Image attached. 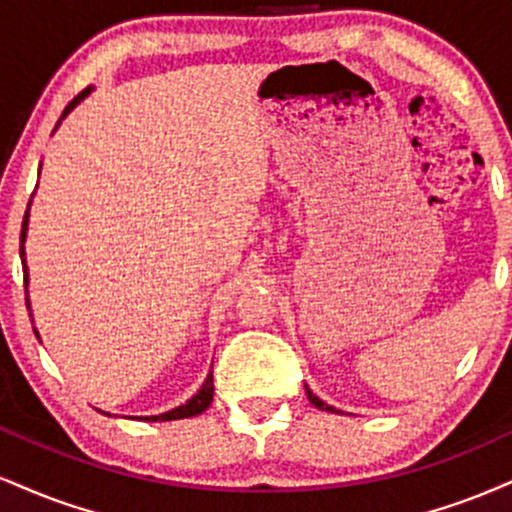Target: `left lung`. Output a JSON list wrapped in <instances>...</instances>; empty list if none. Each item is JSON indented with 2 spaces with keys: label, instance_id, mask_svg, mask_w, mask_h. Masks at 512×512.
<instances>
[{
  "label": "left lung",
  "instance_id": "obj_1",
  "mask_svg": "<svg viewBox=\"0 0 512 512\" xmlns=\"http://www.w3.org/2000/svg\"><path fill=\"white\" fill-rule=\"evenodd\" d=\"M305 393H307V400H310V403H312V405H315V408H319V410H326V412H341V410L331 408V405H326V403H324V400H322V398H317V396H315V393H312L310 389H307V386H305Z\"/></svg>",
  "mask_w": 512,
  "mask_h": 512
}]
</instances>
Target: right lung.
Returning a JSON list of instances; mask_svg holds the SVG:
<instances>
[{
    "label": "right lung",
    "mask_w": 512,
    "mask_h": 512,
    "mask_svg": "<svg viewBox=\"0 0 512 512\" xmlns=\"http://www.w3.org/2000/svg\"><path fill=\"white\" fill-rule=\"evenodd\" d=\"M95 90V85H88V88H85L83 92H80L78 97H73V100L66 104V109H64V114H61V119L57 121V128H59V123L66 119V116H69L73 109L78 107L80 102L85 100V97L90 95V92ZM57 128H54V131H57ZM28 217H30V205H28V209H26V217H23V229H21V262H23V283H30V276H28V264H26V236H28ZM26 303H28V310H30V298H28V291H26ZM30 317H33V312H30ZM33 331H35V336H38V341H40V334H38V329H35L33 326ZM212 398H214V381H212V372L207 374V379H205V384L200 386V391L195 393L193 398L190 400H186V403L183 405H178V408H174V410H169V412H162V415H150V417H138V420H145V422H171V420H183V417H195V415H200V412H205L207 408H209V403H212ZM102 412V410H100ZM102 415H109V412H102Z\"/></svg>",
    "instance_id": "1"
}]
</instances>
